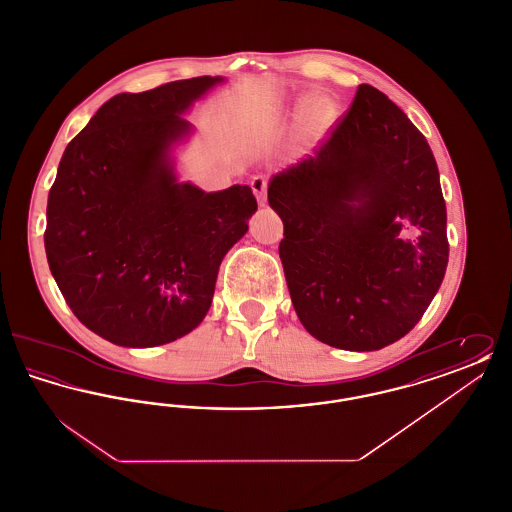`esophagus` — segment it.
<instances>
[{"mask_svg": "<svg viewBox=\"0 0 512 512\" xmlns=\"http://www.w3.org/2000/svg\"><path fill=\"white\" fill-rule=\"evenodd\" d=\"M267 186L268 180L263 174H255V176L251 178V190H253V194L257 197V201H259L261 207L267 205Z\"/></svg>", "mask_w": 512, "mask_h": 512, "instance_id": "34e87169", "label": "esophagus"}]
</instances>
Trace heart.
<instances>
[{"instance_id": "heart-1", "label": "heart", "mask_w": 512, "mask_h": 512, "mask_svg": "<svg viewBox=\"0 0 512 512\" xmlns=\"http://www.w3.org/2000/svg\"><path fill=\"white\" fill-rule=\"evenodd\" d=\"M305 108L308 109V111L305 112V122H307V132H309V134L322 132V130L330 124L332 117H334V107H332V103H330L328 99L315 98L311 99V101H307V103L301 107V113H303ZM274 126H276V121H274L272 117H267V119H263V121L259 122V128H261L263 132H270Z\"/></svg>"}]
</instances>
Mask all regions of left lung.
<instances>
[{"label": "left lung", "instance_id": "left-lung-1", "mask_svg": "<svg viewBox=\"0 0 512 512\" xmlns=\"http://www.w3.org/2000/svg\"><path fill=\"white\" fill-rule=\"evenodd\" d=\"M268 203L313 338L376 351L413 330L445 276L447 211L432 149L386 94L361 84L315 155L270 180Z\"/></svg>", "mask_w": 512, "mask_h": 512}]
</instances>
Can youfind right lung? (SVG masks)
<instances>
[{"instance_id": "add662e5", "label": "right lung", "mask_w": 512, "mask_h": 512, "mask_svg": "<svg viewBox=\"0 0 512 512\" xmlns=\"http://www.w3.org/2000/svg\"><path fill=\"white\" fill-rule=\"evenodd\" d=\"M219 76L105 101L65 149L49 190V270L74 317L103 340L155 347L205 318L220 261L257 211L249 186L205 194L176 180L182 113Z\"/></svg>"}]
</instances>
